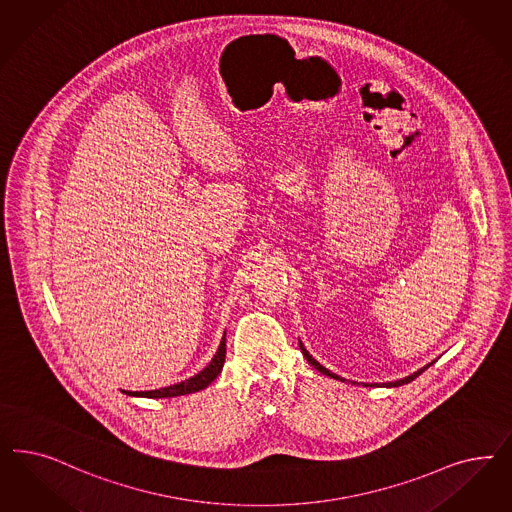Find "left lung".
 <instances>
[{"instance_id":"8db88e82","label":"left lung","mask_w":512,"mask_h":512,"mask_svg":"<svg viewBox=\"0 0 512 512\" xmlns=\"http://www.w3.org/2000/svg\"><path fill=\"white\" fill-rule=\"evenodd\" d=\"M299 348H301V352H303V356H305V360H307V362L311 363V365H313V367H314V369H316V371H320V373H322V375H326V377H330V379L343 380V379H341V377H339V375H335V373H331L330 369H326V367H324V365H320V363L316 362V360H314L313 356H311V354H309V352H307V348L303 347V345H301V343H299ZM429 365H431V363H429ZM429 365H426V367H422V369H418V371H416V373H413V375H409V377H405V379L394 380V382H386V384H382V386H386V388H396V386H403V384H409V382H411V380L416 379V377H418V375H422V373H424V371H426V369H428ZM371 386H373V384H371Z\"/></svg>"}]
</instances>
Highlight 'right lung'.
I'll return each mask as SVG.
<instances>
[{"instance_id": "add662e5", "label": "right lung", "mask_w": 512, "mask_h": 512, "mask_svg": "<svg viewBox=\"0 0 512 512\" xmlns=\"http://www.w3.org/2000/svg\"><path fill=\"white\" fill-rule=\"evenodd\" d=\"M224 360H226V337H222L220 341V347L216 350L215 358L211 360V363L199 371L198 375L190 377V379L182 380L179 384H171V386H165L160 390H150V392H130V396L139 397H177L186 396V394H194L199 392L203 388H207L213 380L220 375L222 367H224Z\"/></svg>"}]
</instances>
